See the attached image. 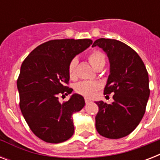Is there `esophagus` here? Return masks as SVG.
I'll return each mask as SVG.
<instances>
[{
  "instance_id": "1",
  "label": "esophagus",
  "mask_w": 160,
  "mask_h": 160,
  "mask_svg": "<svg viewBox=\"0 0 160 160\" xmlns=\"http://www.w3.org/2000/svg\"><path fill=\"white\" fill-rule=\"evenodd\" d=\"M90 101H91V100H89V99H87V98L85 99V103H86V104H89V103H90Z\"/></svg>"
}]
</instances>
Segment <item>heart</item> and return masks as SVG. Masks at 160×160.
<instances>
[{
  "label": "heart",
  "mask_w": 160,
  "mask_h": 160,
  "mask_svg": "<svg viewBox=\"0 0 160 160\" xmlns=\"http://www.w3.org/2000/svg\"><path fill=\"white\" fill-rule=\"evenodd\" d=\"M89 61L90 65H92L94 69L97 67L98 65H100L101 63H105V58L104 55L100 51H93L89 55ZM78 60L76 58H74L69 64L68 67V73L70 79H75L76 78V67H77ZM101 85L100 83L95 82V81H81L75 85V91L80 95H84L87 98L94 97L100 90Z\"/></svg>",
  "instance_id": "heart-1"
}]
</instances>
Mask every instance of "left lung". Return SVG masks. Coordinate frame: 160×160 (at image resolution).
Returning <instances> with one entry per match:
<instances>
[{
    "instance_id": "obj_1",
    "label": "left lung",
    "mask_w": 160,
    "mask_h": 160,
    "mask_svg": "<svg viewBox=\"0 0 160 160\" xmlns=\"http://www.w3.org/2000/svg\"><path fill=\"white\" fill-rule=\"evenodd\" d=\"M99 46L108 56L109 75L104 93L114 94V101H97L95 116L98 133L108 139L127 136L144 116L149 97V75L139 55L126 44L113 39H98Z\"/></svg>"
}]
</instances>
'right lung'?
Returning a JSON list of instances; mask_svg holds the SVG:
<instances>
[{
	"label": "right lung",
	"mask_w": 160,
	"mask_h": 160,
	"mask_svg": "<svg viewBox=\"0 0 160 160\" xmlns=\"http://www.w3.org/2000/svg\"><path fill=\"white\" fill-rule=\"evenodd\" d=\"M92 43L90 39L49 41L34 49L21 65L20 108L31 131L44 141L58 144L74 134L72 115L85 106L84 97L73 94L61 104L58 95L72 92L65 86L70 80L69 64Z\"/></svg>",
	"instance_id": "right-lung-1"
}]
</instances>
